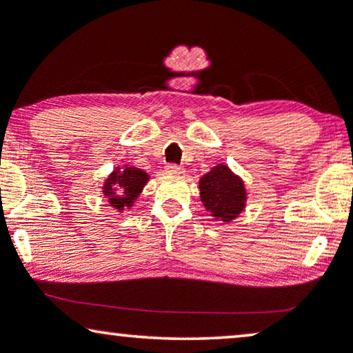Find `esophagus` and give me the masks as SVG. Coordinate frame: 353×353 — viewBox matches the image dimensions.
Here are the masks:
<instances>
[{
    "label": "esophagus",
    "mask_w": 353,
    "mask_h": 353,
    "mask_svg": "<svg viewBox=\"0 0 353 353\" xmlns=\"http://www.w3.org/2000/svg\"><path fill=\"white\" fill-rule=\"evenodd\" d=\"M165 172L167 173H172V175H181L183 167L176 165V163H168V165L165 167Z\"/></svg>",
    "instance_id": "34e87169"
}]
</instances>
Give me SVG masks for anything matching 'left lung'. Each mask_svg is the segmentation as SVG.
<instances>
[{
  "instance_id": "left-lung-1",
  "label": "left lung",
  "mask_w": 353,
  "mask_h": 353,
  "mask_svg": "<svg viewBox=\"0 0 353 353\" xmlns=\"http://www.w3.org/2000/svg\"><path fill=\"white\" fill-rule=\"evenodd\" d=\"M201 201L207 212L221 221H231L244 209V183L226 165H216L199 181Z\"/></svg>"
}]
</instances>
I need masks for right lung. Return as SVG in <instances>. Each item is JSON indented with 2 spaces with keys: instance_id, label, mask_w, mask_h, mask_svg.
<instances>
[{
  "instance_id": "right-lung-1",
  "label": "right lung",
  "mask_w": 353,
  "mask_h": 353,
  "mask_svg": "<svg viewBox=\"0 0 353 353\" xmlns=\"http://www.w3.org/2000/svg\"><path fill=\"white\" fill-rule=\"evenodd\" d=\"M146 181L148 173L139 168L125 167L123 170L117 168L105 180L104 196L108 197L114 209L123 210V207L133 205V201L139 196Z\"/></svg>"
}]
</instances>
